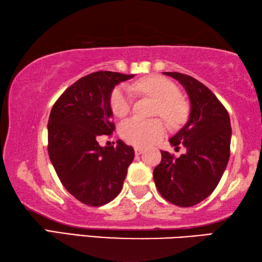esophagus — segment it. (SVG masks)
<instances>
[{"label": "esophagus", "instance_id": "esophagus-1", "mask_svg": "<svg viewBox=\"0 0 262 262\" xmlns=\"http://www.w3.org/2000/svg\"><path fill=\"white\" fill-rule=\"evenodd\" d=\"M134 150H135V155H137V156L143 152V148H140V147H135Z\"/></svg>", "mask_w": 262, "mask_h": 262}]
</instances>
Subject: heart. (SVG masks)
I'll return each instance as SVG.
<instances>
[{
  "instance_id": "obj_1",
  "label": "heart",
  "mask_w": 262,
  "mask_h": 262,
  "mask_svg": "<svg viewBox=\"0 0 262 262\" xmlns=\"http://www.w3.org/2000/svg\"><path fill=\"white\" fill-rule=\"evenodd\" d=\"M132 89L140 94L148 95L158 100L156 114L162 115L167 122L176 125L184 120L186 106L179 98V89L174 83L159 76L141 78L133 84ZM111 108L114 115L122 118L129 113L132 108V96L126 88L114 89L110 99ZM166 130L165 123L161 119L144 120L139 117H133L123 121L119 133L128 143L145 147L152 144Z\"/></svg>"
}]
</instances>
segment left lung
<instances>
[{"instance_id": "8db88e82", "label": "left lung", "mask_w": 262, "mask_h": 262, "mask_svg": "<svg viewBox=\"0 0 262 262\" xmlns=\"http://www.w3.org/2000/svg\"><path fill=\"white\" fill-rule=\"evenodd\" d=\"M185 88L190 101L189 119L170 139V143L186 152L176 158L162 152L154 168L158 192L168 202L192 207L214 192L227 168L231 143V123L228 111L205 84L188 75L164 73Z\"/></svg>"}]
</instances>
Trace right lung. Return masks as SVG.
I'll return each instance as SVG.
<instances>
[{"label":"right lung","mask_w":262,"mask_h":262,"mask_svg":"<svg viewBox=\"0 0 262 262\" xmlns=\"http://www.w3.org/2000/svg\"><path fill=\"white\" fill-rule=\"evenodd\" d=\"M134 75L96 72L79 78L55 101L48 119V155L64 188L86 206L99 207L121 192L134 149L121 140L100 147L112 135L111 94Z\"/></svg>","instance_id":"obj_1"}]
</instances>
